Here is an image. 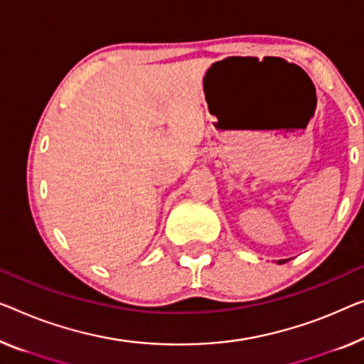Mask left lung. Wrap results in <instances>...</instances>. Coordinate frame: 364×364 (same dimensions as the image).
I'll list each match as a JSON object with an SVG mask.
<instances>
[{
	"label": "left lung",
	"mask_w": 364,
	"mask_h": 364,
	"mask_svg": "<svg viewBox=\"0 0 364 364\" xmlns=\"http://www.w3.org/2000/svg\"><path fill=\"white\" fill-rule=\"evenodd\" d=\"M278 263H279V264H283V263H286V259H279Z\"/></svg>",
	"instance_id": "left-lung-1"
}]
</instances>
